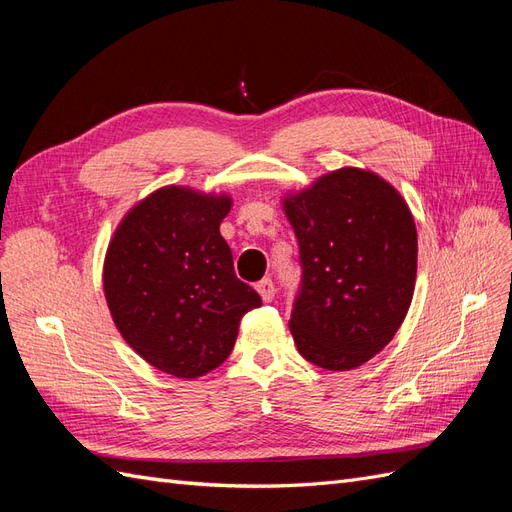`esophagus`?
Instances as JSON below:
<instances>
[{
    "label": "esophagus",
    "mask_w": 512,
    "mask_h": 512,
    "mask_svg": "<svg viewBox=\"0 0 512 512\" xmlns=\"http://www.w3.org/2000/svg\"><path fill=\"white\" fill-rule=\"evenodd\" d=\"M256 290H258V294L262 297V301H273V297H275V284H273V280L271 277H265V280H260L258 284H256Z\"/></svg>",
    "instance_id": "1"
}]
</instances>
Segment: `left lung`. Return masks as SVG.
I'll list each match as a JSON object with an SVG mask.
<instances>
[{
	"label": "left lung",
	"mask_w": 512,
	"mask_h": 512,
	"mask_svg": "<svg viewBox=\"0 0 512 512\" xmlns=\"http://www.w3.org/2000/svg\"><path fill=\"white\" fill-rule=\"evenodd\" d=\"M299 241L301 286L290 333L303 359L346 371L404 322L416 280V228L393 185L342 168L284 200Z\"/></svg>",
	"instance_id": "1"
}]
</instances>
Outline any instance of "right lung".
Instances as JSON below:
<instances>
[{"label": "right lung", "mask_w": 512, "mask_h": 512, "mask_svg": "<svg viewBox=\"0 0 512 512\" xmlns=\"http://www.w3.org/2000/svg\"><path fill=\"white\" fill-rule=\"evenodd\" d=\"M228 211V196L170 185L138 203L108 245L104 294L119 333L175 378L222 365L239 320L262 305L220 235Z\"/></svg>", "instance_id": "obj_1"}]
</instances>
